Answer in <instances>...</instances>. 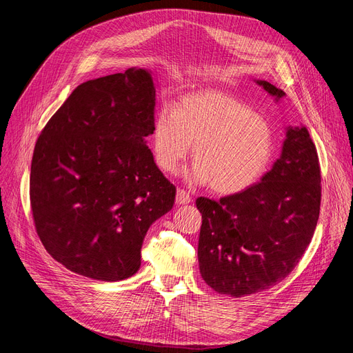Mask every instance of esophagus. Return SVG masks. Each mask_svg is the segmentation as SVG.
<instances>
[{
  "label": "esophagus",
  "mask_w": 353,
  "mask_h": 353,
  "mask_svg": "<svg viewBox=\"0 0 353 353\" xmlns=\"http://www.w3.org/2000/svg\"><path fill=\"white\" fill-rule=\"evenodd\" d=\"M191 203V196L187 193L185 190L178 188L176 190V205H188Z\"/></svg>",
  "instance_id": "esophagus-1"
}]
</instances>
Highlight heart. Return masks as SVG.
Here are the masks:
<instances>
[{
  "mask_svg": "<svg viewBox=\"0 0 353 353\" xmlns=\"http://www.w3.org/2000/svg\"><path fill=\"white\" fill-rule=\"evenodd\" d=\"M188 178L210 184L221 194L249 188L270 165L274 135L265 117L221 91H199L160 110L153 122L152 147L157 166L175 174L191 152Z\"/></svg>",
  "mask_w": 353,
  "mask_h": 353,
  "instance_id": "b5f03b06",
  "label": "heart"
}]
</instances>
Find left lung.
I'll return each mask as SVG.
<instances>
[{"instance_id": "obj_1", "label": "left lung", "mask_w": 353, "mask_h": 353, "mask_svg": "<svg viewBox=\"0 0 353 353\" xmlns=\"http://www.w3.org/2000/svg\"><path fill=\"white\" fill-rule=\"evenodd\" d=\"M256 82L276 100L285 95ZM196 205L200 274L213 290L241 297L284 280L312 240L321 205V169L306 128H287L281 156L261 183L219 201L199 197Z\"/></svg>"}]
</instances>
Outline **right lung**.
Listing matches in <instances>:
<instances>
[{"instance_id":"1","label":"right lung","mask_w":353,"mask_h":353,"mask_svg":"<svg viewBox=\"0 0 353 353\" xmlns=\"http://www.w3.org/2000/svg\"><path fill=\"white\" fill-rule=\"evenodd\" d=\"M154 105L152 73L131 68L81 83L38 137L32 216L46 250L72 272L132 276L148 228L174 206L176 188L145 144Z\"/></svg>"}]
</instances>
